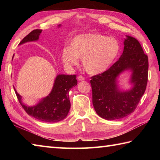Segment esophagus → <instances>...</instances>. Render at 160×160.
<instances>
[{
  "mask_svg": "<svg viewBox=\"0 0 160 160\" xmlns=\"http://www.w3.org/2000/svg\"><path fill=\"white\" fill-rule=\"evenodd\" d=\"M78 80L79 81H82V80H85V78L82 76H78Z\"/></svg>",
  "mask_w": 160,
  "mask_h": 160,
  "instance_id": "esophagus-1",
  "label": "esophagus"
}]
</instances>
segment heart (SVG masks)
Listing matches in <instances>:
<instances>
[{"mask_svg":"<svg viewBox=\"0 0 160 160\" xmlns=\"http://www.w3.org/2000/svg\"><path fill=\"white\" fill-rule=\"evenodd\" d=\"M120 50L118 40L100 33H83L71 40L69 47L62 50V59L67 66L76 64L78 58H82L87 73L98 74L107 70L115 61Z\"/></svg>","mask_w":160,"mask_h":160,"instance_id":"b5f03b06","label":"heart"}]
</instances>
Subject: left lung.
<instances>
[{"label":"left lung","mask_w":160,"mask_h":160,"mask_svg":"<svg viewBox=\"0 0 160 160\" xmlns=\"http://www.w3.org/2000/svg\"><path fill=\"white\" fill-rule=\"evenodd\" d=\"M122 56L109 69L91 77L92 101L96 113L107 120L127 116L137 108L148 82V59L138 40L127 36L124 42ZM131 69L134 88L120 92L116 84V78L122 71Z\"/></svg>","instance_id":"left-lung-1"}]
</instances>
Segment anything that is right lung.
I'll use <instances>...</instances> for the list:
<instances>
[{
    "instance_id": "1",
    "label": "right lung",
    "mask_w": 160,
    "mask_h": 160,
    "mask_svg": "<svg viewBox=\"0 0 160 160\" xmlns=\"http://www.w3.org/2000/svg\"><path fill=\"white\" fill-rule=\"evenodd\" d=\"M41 32V29L33 30L20 41V45L37 40ZM77 83L76 75H58L52 92L34 107L24 105L20 100V96L14 90L20 104L28 115L42 122H57L63 120L69 113L71 107L69 92Z\"/></svg>"
}]
</instances>
